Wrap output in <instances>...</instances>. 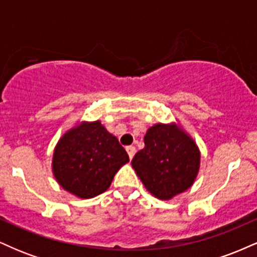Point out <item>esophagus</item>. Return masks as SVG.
Returning <instances> with one entry per match:
<instances>
[{"mask_svg":"<svg viewBox=\"0 0 257 257\" xmlns=\"http://www.w3.org/2000/svg\"><path fill=\"white\" fill-rule=\"evenodd\" d=\"M125 150H126V152H128L129 158L132 159L133 157H134L135 151H137V150H135V147H134V146H126V147H125Z\"/></svg>","mask_w":257,"mask_h":257,"instance_id":"obj_1","label":"esophagus"}]
</instances>
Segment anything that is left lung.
<instances>
[{
    "label": "left lung",
    "instance_id": "left-lung-1",
    "mask_svg": "<svg viewBox=\"0 0 257 257\" xmlns=\"http://www.w3.org/2000/svg\"><path fill=\"white\" fill-rule=\"evenodd\" d=\"M145 147L132 166L147 190L159 199H170L192 186L200 155L194 141L175 125L156 124L144 138Z\"/></svg>",
    "mask_w": 257,
    "mask_h": 257
}]
</instances>
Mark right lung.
Instances as JSON below:
<instances>
[{"label":"right lung","instance_id":"add662e5","mask_svg":"<svg viewBox=\"0 0 257 257\" xmlns=\"http://www.w3.org/2000/svg\"><path fill=\"white\" fill-rule=\"evenodd\" d=\"M128 162L124 147L96 120L82 123L60 139L53 173L64 190L79 198H93L110 187L114 174Z\"/></svg>","mask_w":257,"mask_h":257}]
</instances>
